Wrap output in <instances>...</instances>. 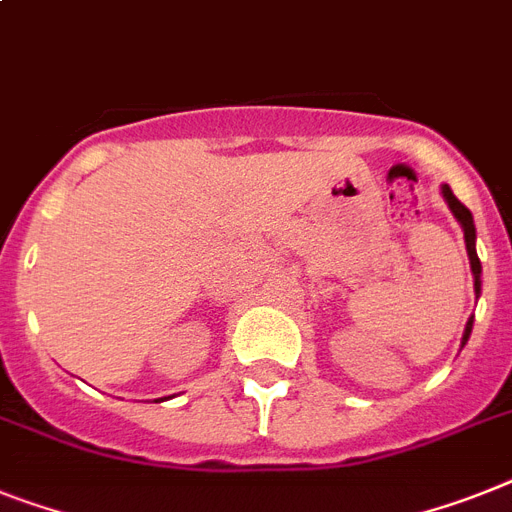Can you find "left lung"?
<instances>
[{
	"mask_svg": "<svg viewBox=\"0 0 512 512\" xmlns=\"http://www.w3.org/2000/svg\"><path fill=\"white\" fill-rule=\"evenodd\" d=\"M442 196L447 198V204H450V209H453L455 219H458L460 225H463V235H466V251H468V259H471V272H474V290L476 295L481 293V280H479V274H481V261L479 256H476V227H474V217H471V211L466 209V206L460 204L458 198H455V193L450 190V185H442ZM471 327H474V316L468 319L466 324V332H463V345H466L468 335H471Z\"/></svg>",
	"mask_w": 512,
	"mask_h": 512,
	"instance_id": "8db88e82",
	"label": "left lung"
}]
</instances>
